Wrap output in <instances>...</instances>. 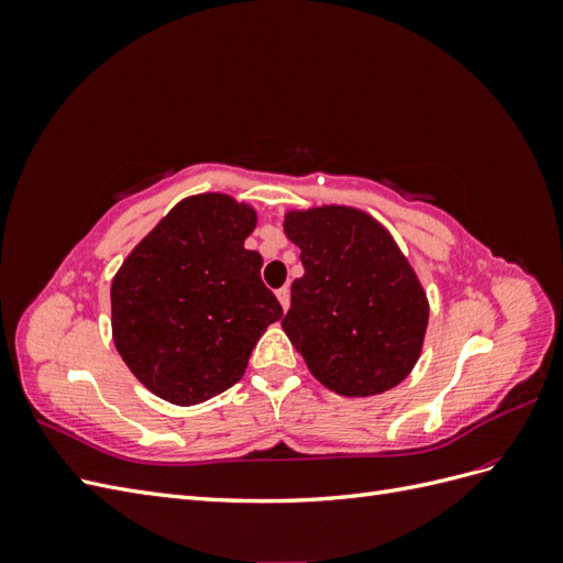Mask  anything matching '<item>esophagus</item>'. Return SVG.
<instances>
[{
    "label": "esophagus",
    "mask_w": 563,
    "mask_h": 563,
    "mask_svg": "<svg viewBox=\"0 0 563 563\" xmlns=\"http://www.w3.org/2000/svg\"><path fill=\"white\" fill-rule=\"evenodd\" d=\"M277 300L282 302V308L288 310V302H291V291H288V286H282L277 291Z\"/></svg>",
    "instance_id": "34e87169"
}]
</instances>
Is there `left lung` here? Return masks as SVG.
<instances>
[{"label":"left lung","instance_id":"left-lung-1","mask_svg":"<svg viewBox=\"0 0 563 563\" xmlns=\"http://www.w3.org/2000/svg\"><path fill=\"white\" fill-rule=\"evenodd\" d=\"M284 234L305 272L282 329L312 376L343 397L397 387L420 360L430 302L395 236L340 203L286 211Z\"/></svg>","mask_w":563,"mask_h":563}]
</instances>
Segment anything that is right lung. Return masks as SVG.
Returning a JSON list of instances; mask_svg holds the SVG:
<instances>
[{
    "instance_id": "obj_1",
    "label": "right lung",
    "mask_w": 563,
    "mask_h": 563,
    "mask_svg": "<svg viewBox=\"0 0 563 563\" xmlns=\"http://www.w3.org/2000/svg\"><path fill=\"white\" fill-rule=\"evenodd\" d=\"M258 213L223 192L178 201L133 246L110 288L112 340L152 395L176 406L240 383L251 350L282 319L263 258L244 246Z\"/></svg>"
}]
</instances>
